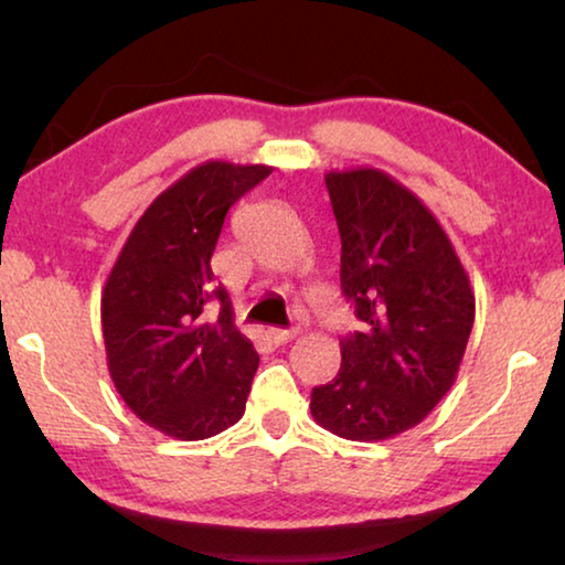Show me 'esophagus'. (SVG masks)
Instances as JSON below:
<instances>
[{
    "mask_svg": "<svg viewBox=\"0 0 565 565\" xmlns=\"http://www.w3.org/2000/svg\"><path fill=\"white\" fill-rule=\"evenodd\" d=\"M269 337L275 339V344H285V342H290V339L298 337V327H290V329H269Z\"/></svg>",
    "mask_w": 565,
    "mask_h": 565,
    "instance_id": "1",
    "label": "esophagus"
}]
</instances>
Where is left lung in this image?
I'll return each instance as SVG.
<instances>
[{"mask_svg": "<svg viewBox=\"0 0 565 565\" xmlns=\"http://www.w3.org/2000/svg\"><path fill=\"white\" fill-rule=\"evenodd\" d=\"M342 236L347 334L334 381L311 393L323 429L377 443L412 429L458 375L476 319L470 280L429 207L381 169L329 172Z\"/></svg>", "mask_w": 565, "mask_h": 565, "instance_id": "left-lung-1", "label": "left lung"}]
</instances>
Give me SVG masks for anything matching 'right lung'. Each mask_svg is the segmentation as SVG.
Masks as SVG:
<instances>
[{
    "label": "right lung",
    "mask_w": 565,
    "mask_h": 565,
    "mask_svg": "<svg viewBox=\"0 0 565 565\" xmlns=\"http://www.w3.org/2000/svg\"><path fill=\"white\" fill-rule=\"evenodd\" d=\"M205 161L167 188L130 231L103 290L107 367L130 412L177 439L244 416L259 354L234 323L211 257L228 207L269 177Z\"/></svg>",
    "instance_id": "obj_1"
}]
</instances>
